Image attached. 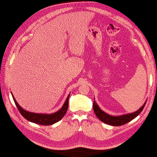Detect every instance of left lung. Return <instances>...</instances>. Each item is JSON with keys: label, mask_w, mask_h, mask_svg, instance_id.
Wrapping results in <instances>:
<instances>
[{"label": "left lung", "mask_w": 157, "mask_h": 157, "mask_svg": "<svg viewBox=\"0 0 157 157\" xmlns=\"http://www.w3.org/2000/svg\"><path fill=\"white\" fill-rule=\"evenodd\" d=\"M145 103H146V102L143 104V105H142L140 109H138L137 111H136L135 112L120 115V116H112V115L108 114L107 113H105V111H102V110L99 107L98 105L97 104L96 101H95V100H94L93 109L96 116L98 117L99 120H101L102 122L110 125L120 126L124 125V124L128 123V122L134 120V118H136V117L142 112V111L143 110V108L145 107Z\"/></svg>", "instance_id": "obj_1"}]
</instances>
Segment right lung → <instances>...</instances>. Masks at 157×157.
Returning <instances> with one entry per match:
<instances>
[{
	"instance_id": "add662e5",
	"label": "right lung",
	"mask_w": 157,
	"mask_h": 157,
	"mask_svg": "<svg viewBox=\"0 0 157 157\" xmlns=\"http://www.w3.org/2000/svg\"><path fill=\"white\" fill-rule=\"evenodd\" d=\"M69 94L68 95L67 99H66V102H64L63 105L61 107L60 110L56 111L55 113H33L29 112V111H26V110L23 109L21 108V106L17 103L16 101L15 97L12 94V96L13 97V100L15 101V103L17 106V109L19 110L20 113L22 114V116L28 121L34 122V123L38 124L41 125H53L62 119L66 114V111H67L68 106V98H69Z\"/></svg>"
}]
</instances>
